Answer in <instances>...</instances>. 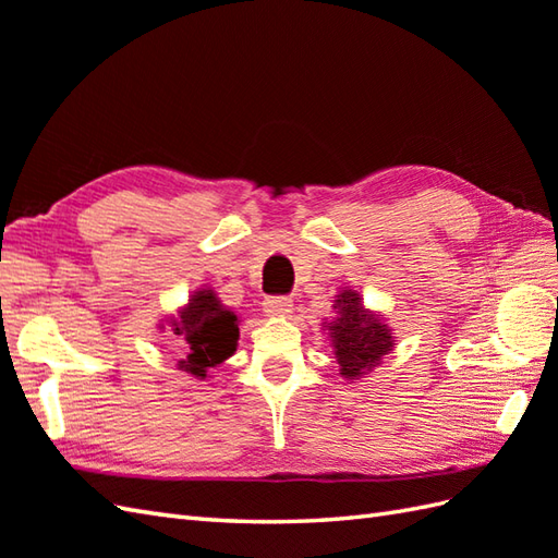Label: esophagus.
<instances>
[{
    "instance_id": "esophagus-1",
    "label": "esophagus",
    "mask_w": 558,
    "mask_h": 558,
    "mask_svg": "<svg viewBox=\"0 0 558 558\" xmlns=\"http://www.w3.org/2000/svg\"><path fill=\"white\" fill-rule=\"evenodd\" d=\"M264 314L270 318H284L292 314V302L288 296H268L264 302Z\"/></svg>"
}]
</instances>
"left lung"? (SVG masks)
Segmentation results:
<instances>
[{
	"label": "left lung",
	"mask_w": 558,
	"mask_h": 558,
	"mask_svg": "<svg viewBox=\"0 0 558 558\" xmlns=\"http://www.w3.org/2000/svg\"><path fill=\"white\" fill-rule=\"evenodd\" d=\"M332 302L335 318L323 323V330H328L340 375L354 383L380 366L383 356L395 349L397 338L380 311L366 308L364 296L356 290L340 288Z\"/></svg>",
	"instance_id": "left-lung-1"
}]
</instances>
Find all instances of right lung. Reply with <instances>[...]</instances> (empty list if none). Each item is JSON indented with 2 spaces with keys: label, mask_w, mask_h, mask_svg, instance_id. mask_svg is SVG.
<instances>
[{
  "label": "right lung",
  "mask_w": 558,
  "mask_h": 558,
  "mask_svg": "<svg viewBox=\"0 0 558 558\" xmlns=\"http://www.w3.org/2000/svg\"><path fill=\"white\" fill-rule=\"evenodd\" d=\"M171 330L183 342V359L178 371L192 378H211V368H218L238 349L240 318L232 308L218 300L214 288H202L190 294L187 304L178 308L175 316L161 318L159 330Z\"/></svg>",
  "instance_id": "obj_1"
}]
</instances>
